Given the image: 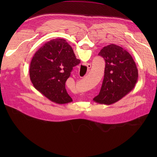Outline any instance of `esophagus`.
Instances as JSON below:
<instances>
[{"mask_svg":"<svg viewBox=\"0 0 157 157\" xmlns=\"http://www.w3.org/2000/svg\"><path fill=\"white\" fill-rule=\"evenodd\" d=\"M87 67H88V68H90L91 67V65L90 64H88Z\"/></svg>","mask_w":157,"mask_h":157,"instance_id":"esophagus-1","label":"esophagus"}]
</instances>
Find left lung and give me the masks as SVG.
Segmentation results:
<instances>
[{
	"mask_svg": "<svg viewBox=\"0 0 157 157\" xmlns=\"http://www.w3.org/2000/svg\"><path fill=\"white\" fill-rule=\"evenodd\" d=\"M98 55L105 61V75L96 102L112 105L134 89L138 78V69L129 53L111 44L101 50Z\"/></svg>",
	"mask_w": 157,
	"mask_h": 157,
	"instance_id": "8db88e82",
	"label": "left lung"
}]
</instances>
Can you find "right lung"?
<instances>
[{
	"label": "right lung",
	"mask_w": 157,
	"mask_h": 157,
	"mask_svg": "<svg viewBox=\"0 0 157 157\" xmlns=\"http://www.w3.org/2000/svg\"><path fill=\"white\" fill-rule=\"evenodd\" d=\"M79 63L80 60L76 59L65 40H51L33 56L29 78L34 88L46 98L58 104H65L72 101L65 89V82L73 67Z\"/></svg>",
	"instance_id": "obj_1"
}]
</instances>
